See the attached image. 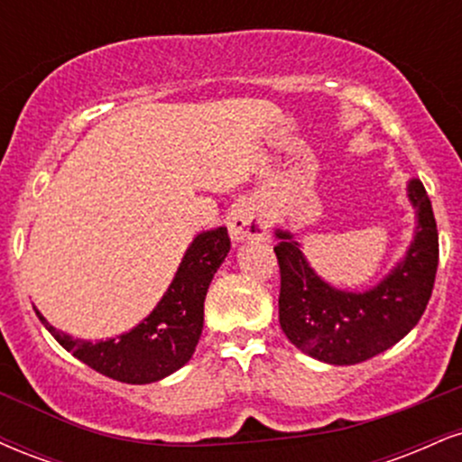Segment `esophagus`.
Listing matches in <instances>:
<instances>
[{"mask_svg": "<svg viewBox=\"0 0 462 462\" xmlns=\"http://www.w3.org/2000/svg\"><path fill=\"white\" fill-rule=\"evenodd\" d=\"M227 227L235 241H249V238H263L267 235V221L252 206L236 208L227 219Z\"/></svg>", "mask_w": 462, "mask_h": 462, "instance_id": "1", "label": "esophagus"}]
</instances>
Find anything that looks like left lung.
I'll use <instances>...</instances> for the list:
<instances>
[{
  "instance_id": "left-lung-1",
  "label": "left lung",
  "mask_w": 462,
  "mask_h": 462,
  "mask_svg": "<svg viewBox=\"0 0 462 462\" xmlns=\"http://www.w3.org/2000/svg\"><path fill=\"white\" fill-rule=\"evenodd\" d=\"M417 208V235L404 263L367 293L337 291L319 280L298 241L278 232L280 326L291 343L330 365H356L404 338L421 319L439 267V232L432 204L419 180L408 184Z\"/></svg>"
}]
</instances>
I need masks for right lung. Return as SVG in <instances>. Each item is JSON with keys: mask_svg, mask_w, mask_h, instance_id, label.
Segmentation results:
<instances>
[{"mask_svg": "<svg viewBox=\"0 0 462 462\" xmlns=\"http://www.w3.org/2000/svg\"><path fill=\"white\" fill-rule=\"evenodd\" d=\"M230 252L226 227L204 232L189 247L176 278L156 309L134 330L108 341H79L39 319L67 352L84 365L128 384H150L178 371L193 356L204 328V300L210 280Z\"/></svg>", "mask_w": 462, "mask_h": 462, "instance_id": "1", "label": "right lung"}]
</instances>
